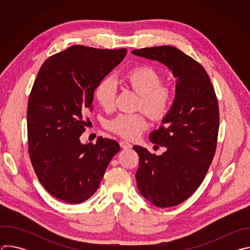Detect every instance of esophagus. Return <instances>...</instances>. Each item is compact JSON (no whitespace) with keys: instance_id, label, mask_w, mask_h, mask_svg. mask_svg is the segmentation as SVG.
<instances>
[{"instance_id":"34e87169","label":"esophagus","mask_w":250,"mask_h":250,"mask_svg":"<svg viewBox=\"0 0 250 250\" xmlns=\"http://www.w3.org/2000/svg\"><path fill=\"white\" fill-rule=\"evenodd\" d=\"M120 146H121V147L124 148V149H129V148L132 147V146L129 144V142L125 141V140L120 141Z\"/></svg>"}]
</instances>
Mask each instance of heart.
<instances>
[{
    "mask_svg": "<svg viewBox=\"0 0 250 250\" xmlns=\"http://www.w3.org/2000/svg\"><path fill=\"white\" fill-rule=\"evenodd\" d=\"M125 83L140 96L139 105L154 120L162 119L168 112L172 93L162 86V78L155 69L149 66L135 67L125 75ZM116 85L112 79L105 78L100 82L95 91L98 103L105 110L115 105ZM148 126L145 114H121L106 123V128L127 139L136 138Z\"/></svg>",
    "mask_w": 250,
    "mask_h": 250,
    "instance_id": "heart-1",
    "label": "heart"
}]
</instances>
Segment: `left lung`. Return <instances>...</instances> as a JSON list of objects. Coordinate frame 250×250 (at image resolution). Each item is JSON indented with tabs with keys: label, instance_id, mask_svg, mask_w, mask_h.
<instances>
[{
	"label": "left lung",
	"instance_id": "1",
	"mask_svg": "<svg viewBox=\"0 0 250 250\" xmlns=\"http://www.w3.org/2000/svg\"><path fill=\"white\" fill-rule=\"evenodd\" d=\"M132 54L165 65L176 78L174 102L149 140L166 151L139 156L135 178L139 193L158 208L187 200L201 185L216 152L220 125L218 100L204 67L176 47L135 49Z\"/></svg>",
	"mask_w": 250,
	"mask_h": 250
}]
</instances>
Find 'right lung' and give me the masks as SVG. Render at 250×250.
<instances>
[{"mask_svg": "<svg viewBox=\"0 0 250 250\" xmlns=\"http://www.w3.org/2000/svg\"><path fill=\"white\" fill-rule=\"evenodd\" d=\"M125 54V48L71 46L50 56L34 81L27 104L28 153L42 185L63 202L79 204L94 195L120 151L113 139L99 136L96 145H83L80 135L97 86Z\"/></svg>", "mask_w": 250, "mask_h": 250, "instance_id": "add662e5", "label": "right lung"}]
</instances>
